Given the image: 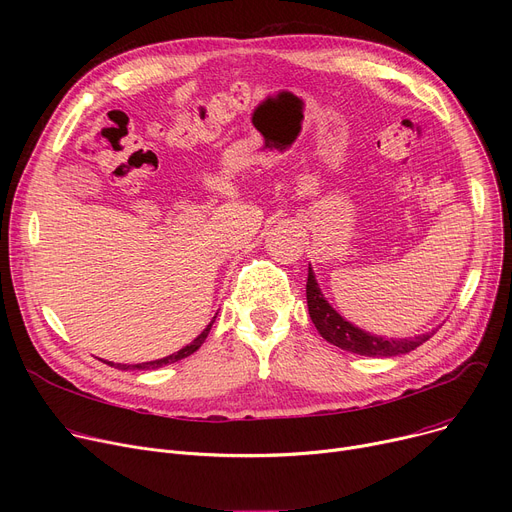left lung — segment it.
I'll return each mask as SVG.
<instances>
[{"label": "left lung", "instance_id": "left-lung-1", "mask_svg": "<svg viewBox=\"0 0 512 512\" xmlns=\"http://www.w3.org/2000/svg\"><path fill=\"white\" fill-rule=\"evenodd\" d=\"M307 305H309L311 321L321 336H324L328 342H332L334 346L342 348V351L363 355V357H394L402 353H411L434 334V332H427L417 338L388 340L382 336H371L369 332L355 328L330 307V303L326 301V297L321 294L315 282L311 267L307 276Z\"/></svg>", "mask_w": 512, "mask_h": 512}]
</instances>
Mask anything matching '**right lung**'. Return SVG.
<instances>
[{"mask_svg": "<svg viewBox=\"0 0 512 512\" xmlns=\"http://www.w3.org/2000/svg\"><path fill=\"white\" fill-rule=\"evenodd\" d=\"M213 324V321H211ZM211 324L191 342L188 346H184V348H180L178 353H174V355H170V357H164V359H157V361H149V363H137V365H122V363H107V365H114L116 369H157V367H164V365H170V363H176V361H180V359H186L188 355H193L195 351H199V346L205 342V338H207V334H209V330H211Z\"/></svg>", "mask_w": 512, "mask_h": 512, "instance_id": "right-lung-1", "label": "right lung"}]
</instances>
